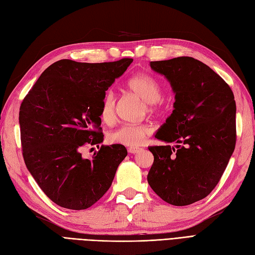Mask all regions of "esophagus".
Wrapping results in <instances>:
<instances>
[{"instance_id":"1","label":"esophagus","mask_w":255,"mask_h":255,"mask_svg":"<svg viewBox=\"0 0 255 255\" xmlns=\"http://www.w3.org/2000/svg\"><path fill=\"white\" fill-rule=\"evenodd\" d=\"M128 151L129 153H133V154H135V153H137V152H139L140 151V148H138V147H129L128 149Z\"/></svg>"}]
</instances>
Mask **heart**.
Listing matches in <instances>:
<instances>
[{
	"label": "heart",
	"mask_w": 255,
	"mask_h": 255,
	"mask_svg": "<svg viewBox=\"0 0 255 255\" xmlns=\"http://www.w3.org/2000/svg\"><path fill=\"white\" fill-rule=\"evenodd\" d=\"M127 87L130 92L136 94L146 103V108L149 114L157 113L161 106L162 89L159 82L147 74H137L129 78ZM116 95L109 90L105 93L101 103V118L105 123L114 121L116 116ZM151 128L141 125H123L109 133L108 139L114 143L123 144L128 147H137L141 144L146 137L150 135Z\"/></svg>",
	"instance_id": "obj_1"
}]
</instances>
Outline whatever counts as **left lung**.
Instances as JSON below:
<instances>
[{
    "mask_svg": "<svg viewBox=\"0 0 255 255\" xmlns=\"http://www.w3.org/2000/svg\"><path fill=\"white\" fill-rule=\"evenodd\" d=\"M175 93L174 111L155 134L176 146H152L148 183L163 201L187 206L216 188L236 144V103L230 86L191 57L150 62Z\"/></svg>",
    "mask_w": 255,
    "mask_h": 255,
    "instance_id": "obj_1",
    "label": "left lung"
}]
</instances>
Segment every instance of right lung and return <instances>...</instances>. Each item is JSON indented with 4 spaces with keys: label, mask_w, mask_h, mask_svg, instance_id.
<instances>
[{
    "label": "right lung",
    "mask_w": 255,
    "mask_h": 255,
    "mask_svg": "<svg viewBox=\"0 0 255 255\" xmlns=\"http://www.w3.org/2000/svg\"><path fill=\"white\" fill-rule=\"evenodd\" d=\"M133 62H54L40 75L19 111L23 160L30 174L53 203L63 208L91 207L111 188L128 151L102 144L92 159L85 146H100L101 103L115 79Z\"/></svg>",
    "instance_id": "1"
}]
</instances>
